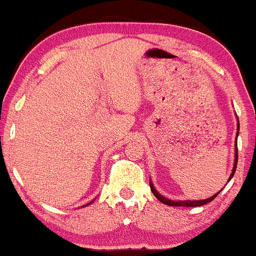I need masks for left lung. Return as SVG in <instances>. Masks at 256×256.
<instances>
[{"instance_id": "8db88e82", "label": "left lung", "mask_w": 256, "mask_h": 256, "mask_svg": "<svg viewBox=\"0 0 256 256\" xmlns=\"http://www.w3.org/2000/svg\"><path fill=\"white\" fill-rule=\"evenodd\" d=\"M238 134H239V120H238L236 138H238ZM236 140H238V139H235L234 166H232V174H230V176H229V180L232 178L235 170H236V164H238V143H236ZM229 180H228V182H229ZM149 186H150V190L153 192V194L156 196V198L158 199L159 202H162V203L166 204V206H204V204H206V203H210L212 200H214V198H216L218 194L220 193V192H218V193L214 194L213 196H210V198H208V199H204V200H178V202H174V200H170V199L166 198V196H160V194L156 192V189L153 186V183H152V182H149Z\"/></svg>"}]
</instances>
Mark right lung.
Returning <instances> with one entry per match:
<instances>
[{"mask_svg":"<svg viewBox=\"0 0 256 256\" xmlns=\"http://www.w3.org/2000/svg\"><path fill=\"white\" fill-rule=\"evenodd\" d=\"M90 203H93V200H92V202H90ZM90 203H88V204H86V206H90Z\"/></svg>","mask_w":256,"mask_h":256,"instance_id":"add662e5","label":"right lung"}]
</instances>
